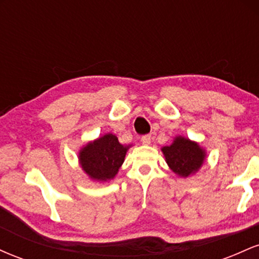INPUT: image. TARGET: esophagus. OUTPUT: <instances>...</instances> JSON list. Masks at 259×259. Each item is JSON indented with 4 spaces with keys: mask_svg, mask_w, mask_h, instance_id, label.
<instances>
[{
    "mask_svg": "<svg viewBox=\"0 0 259 259\" xmlns=\"http://www.w3.org/2000/svg\"><path fill=\"white\" fill-rule=\"evenodd\" d=\"M141 142L144 145H150L151 144V135L141 136Z\"/></svg>",
    "mask_w": 259,
    "mask_h": 259,
    "instance_id": "34e87169",
    "label": "esophagus"
}]
</instances>
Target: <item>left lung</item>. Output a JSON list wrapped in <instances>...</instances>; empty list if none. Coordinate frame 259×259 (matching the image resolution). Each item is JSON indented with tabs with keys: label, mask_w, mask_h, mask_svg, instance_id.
<instances>
[{
	"label": "left lung",
	"mask_w": 259,
	"mask_h": 259,
	"mask_svg": "<svg viewBox=\"0 0 259 259\" xmlns=\"http://www.w3.org/2000/svg\"><path fill=\"white\" fill-rule=\"evenodd\" d=\"M169 168L181 178L195 174L206 159V151L197 142L177 136L170 146L162 147Z\"/></svg>",
	"instance_id": "obj_1"
}]
</instances>
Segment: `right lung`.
Wrapping results in <instances>:
<instances>
[{
  "instance_id": "right-lung-1",
  "label": "right lung",
  "mask_w": 259,
  "mask_h": 259,
  "mask_svg": "<svg viewBox=\"0 0 259 259\" xmlns=\"http://www.w3.org/2000/svg\"><path fill=\"white\" fill-rule=\"evenodd\" d=\"M129 147L121 145L113 134H106L80 150V165L92 180H111L123 164Z\"/></svg>"
}]
</instances>
